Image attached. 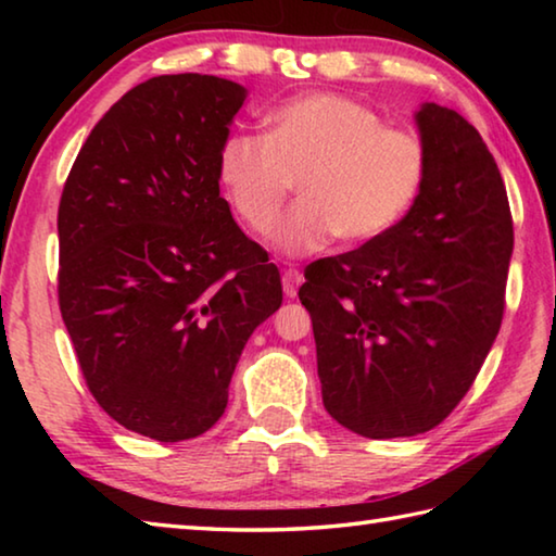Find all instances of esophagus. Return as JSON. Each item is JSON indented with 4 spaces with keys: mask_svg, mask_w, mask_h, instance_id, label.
Returning a JSON list of instances; mask_svg holds the SVG:
<instances>
[{
    "mask_svg": "<svg viewBox=\"0 0 556 556\" xmlns=\"http://www.w3.org/2000/svg\"><path fill=\"white\" fill-rule=\"evenodd\" d=\"M301 271L299 269H285V275H281V287H285V294L289 296V299H294L296 296V291H299V285H301Z\"/></svg>",
    "mask_w": 556,
    "mask_h": 556,
    "instance_id": "1",
    "label": "esophagus"
}]
</instances>
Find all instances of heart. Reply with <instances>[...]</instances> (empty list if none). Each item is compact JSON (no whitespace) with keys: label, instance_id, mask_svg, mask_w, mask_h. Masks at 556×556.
<instances>
[{"label":"heart","instance_id":"1","mask_svg":"<svg viewBox=\"0 0 556 556\" xmlns=\"http://www.w3.org/2000/svg\"><path fill=\"white\" fill-rule=\"evenodd\" d=\"M427 147L409 129L384 127L378 112L333 92L294 98L271 110L265 139L232 135L218 176L252 232L275 230L296 184L301 201L277 232L287 255H312L336 235L345 244L382 238L417 203Z\"/></svg>","mask_w":556,"mask_h":556}]
</instances>
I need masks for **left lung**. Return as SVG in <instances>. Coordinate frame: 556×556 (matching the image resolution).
<instances>
[{"label": "left lung", "mask_w": 556, "mask_h": 556, "mask_svg": "<svg viewBox=\"0 0 556 556\" xmlns=\"http://www.w3.org/2000/svg\"><path fill=\"white\" fill-rule=\"evenodd\" d=\"M427 181L382 238L304 269L324 407L368 439L441 425L473 384L505 312L513 215L478 129L425 102Z\"/></svg>", "instance_id": "8db88e82"}]
</instances>
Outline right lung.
I'll list each match as a JSON object with an SVG mask.
<instances>
[{"label":"right lung","instance_id":"add662e5","mask_svg":"<svg viewBox=\"0 0 556 556\" xmlns=\"http://www.w3.org/2000/svg\"><path fill=\"white\" fill-rule=\"evenodd\" d=\"M248 90L159 75L92 127L59 205V306L92 397L137 434L208 431L252 331L281 306L265 248L220 199L218 154Z\"/></svg>","mask_w":556,"mask_h":556}]
</instances>
